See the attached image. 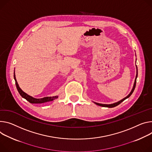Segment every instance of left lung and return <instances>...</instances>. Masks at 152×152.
<instances>
[{
    "instance_id": "obj_1",
    "label": "left lung",
    "mask_w": 152,
    "mask_h": 152,
    "mask_svg": "<svg viewBox=\"0 0 152 152\" xmlns=\"http://www.w3.org/2000/svg\"><path fill=\"white\" fill-rule=\"evenodd\" d=\"M136 77H135V80H134V84H133V87L130 91V93L126 96V97H125L124 98H123L122 99L119 101L118 102H115V103H113V104H99V103H98V102H94V104H96V105H99V106H101V107H108V108H112V107H115L117 105H118L119 104H120L122 102H123L124 100L129 98L130 96L132 95V94L133 93L134 88H135V87H136V79H137V66L136 65Z\"/></svg>"
}]
</instances>
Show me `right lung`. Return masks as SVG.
I'll return each instance as SVG.
<instances>
[{"label": "right lung", "mask_w": 152, "mask_h": 152, "mask_svg": "<svg viewBox=\"0 0 152 152\" xmlns=\"http://www.w3.org/2000/svg\"><path fill=\"white\" fill-rule=\"evenodd\" d=\"M14 79H15V82H16V86L18 91L19 93V94H20V96L23 98L25 99L26 101H28L29 102H30L31 104H42V103L54 101L58 98V96H52V97H45V98H40V99L34 98L32 97V96L28 95V94H26L24 91H23L19 87V86L18 83L16 78L15 71V72H14Z\"/></svg>", "instance_id": "right-lung-1"}]
</instances>
